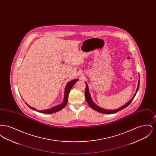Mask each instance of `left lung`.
Returning <instances> with one entry per match:
<instances>
[{"label":"left lung","instance_id":"1","mask_svg":"<svg viewBox=\"0 0 156 156\" xmlns=\"http://www.w3.org/2000/svg\"><path fill=\"white\" fill-rule=\"evenodd\" d=\"M85 84H86V88H85V99H86V101L87 102V103L88 104L89 106L93 109H94L95 111H96L97 112H99L100 113H104V114H113V113H116L120 111L123 109H125V108H126L127 106H128L130 103L132 102V101H133V99H134V98L136 96L139 88V84H140V77H139V82H138V85H137V88L136 89V92L135 93V94L134 95L133 97L132 98V99H130L127 103H126L125 105L122 106L121 108H119L117 109H115V110H108V109H105L104 108H102L99 106H98V105H97L96 104H95L91 98H90V94L89 92V90H88V85L87 83L85 82Z\"/></svg>","mask_w":156,"mask_h":156}]
</instances>
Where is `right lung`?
<instances>
[{"label": "right lung", "mask_w": 156, "mask_h": 156, "mask_svg": "<svg viewBox=\"0 0 156 156\" xmlns=\"http://www.w3.org/2000/svg\"><path fill=\"white\" fill-rule=\"evenodd\" d=\"M78 81V79H76V80H74L73 81H71L69 82H68V83L66 87V88H65V95H64V101L60 105H58L57 106H55L54 107H52L50 109H46V110H42V111H37L36 109L32 108L27 103H26V104L31 108V109L34 110V111H37L38 112H40V113H47V114H49V113H55V112H57L61 111V109H62L67 105V102H68V95L69 94V92L71 90V89L72 88V87L74 86L75 82Z\"/></svg>", "instance_id": "add662e5"}]
</instances>
